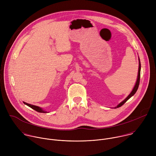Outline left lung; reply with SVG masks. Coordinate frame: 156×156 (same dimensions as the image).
<instances>
[{
    "instance_id": "left-lung-1",
    "label": "left lung",
    "mask_w": 156,
    "mask_h": 156,
    "mask_svg": "<svg viewBox=\"0 0 156 156\" xmlns=\"http://www.w3.org/2000/svg\"><path fill=\"white\" fill-rule=\"evenodd\" d=\"M140 72H141V62H140V58H139V69H138V78H137V81H136V83L135 84V86L134 87V88H133V91L131 92V93L128 95V96L123 101H122V102H120L115 108H118V107H121L122 105H123L131 96H133V95H134L136 92L137 91L138 89V87H139V84H140Z\"/></svg>"
}]
</instances>
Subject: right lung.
Returning a JSON list of instances; mask_svg holds the SVG:
<instances>
[{"label": "right lung", "mask_w": 156, "mask_h": 156, "mask_svg": "<svg viewBox=\"0 0 156 156\" xmlns=\"http://www.w3.org/2000/svg\"><path fill=\"white\" fill-rule=\"evenodd\" d=\"M23 103H24L25 104L27 105L28 106H29L30 107H31V108L34 109V110L37 111V112H41V113H47L46 111L43 110H42L41 108H40L39 107H37V106H36V105H31V104H28V103L25 102H23Z\"/></svg>", "instance_id": "1"}]
</instances>
